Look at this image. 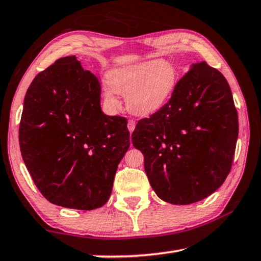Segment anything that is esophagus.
<instances>
[{"instance_id":"obj_1","label":"esophagus","mask_w":261,"mask_h":261,"mask_svg":"<svg viewBox=\"0 0 261 261\" xmlns=\"http://www.w3.org/2000/svg\"><path fill=\"white\" fill-rule=\"evenodd\" d=\"M135 127H136V123H135V121L130 120L129 122H127V130L130 131V134H132V132L135 131Z\"/></svg>"}]
</instances>
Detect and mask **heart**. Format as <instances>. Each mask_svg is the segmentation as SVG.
I'll return each instance as SVG.
<instances>
[{
	"label": "heart",
	"instance_id": "b5f03b06",
	"mask_svg": "<svg viewBox=\"0 0 261 261\" xmlns=\"http://www.w3.org/2000/svg\"><path fill=\"white\" fill-rule=\"evenodd\" d=\"M106 79L107 84L101 90L106 107L120 108L117 94H121L130 113L145 117L168 103L177 85L178 73L169 62L148 60L112 69Z\"/></svg>",
	"mask_w": 261,
	"mask_h": 261
}]
</instances>
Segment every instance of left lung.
Here are the masks:
<instances>
[{
	"label": "left lung",
	"instance_id": "obj_1",
	"mask_svg": "<svg viewBox=\"0 0 261 261\" xmlns=\"http://www.w3.org/2000/svg\"><path fill=\"white\" fill-rule=\"evenodd\" d=\"M131 137L160 199H205L227 178L236 148L238 117L227 79L206 62L192 63L168 103L139 121Z\"/></svg>",
	"mask_w": 261,
	"mask_h": 261
}]
</instances>
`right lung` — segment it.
<instances>
[{
  "label": "right lung",
  "mask_w": 261,
  "mask_h": 261,
  "mask_svg": "<svg viewBox=\"0 0 261 261\" xmlns=\"http://www.w3.org/2000/svg\"><path fill=\"white\" fill-rule=\"evenodd\" d=\"M98 77L76 56L57 60L35 76L19 125L21 156L48 201L91 211L112 194L118 163L130 146L126 120L100 106Z\"/></svg>",
  "instance_id": "add662e5"
}]
</instances>
